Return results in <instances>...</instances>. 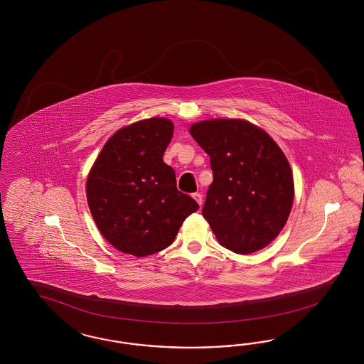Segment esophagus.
<instances>
[{"instance_id":"obj_1","label":"esophagus","mask_w":364,"mask_h":364,"mask_svg":"<svg viewBox=\"0 0 364 364\" xmlns=\"http://www.w3.org/2000/svg\"><path fill=\"white\" fill-rule=\"evenodd\" d=\"M192 196H193V198L198 201V205L201 207V204H203V195H201V193H198V192H195Z\"/></svg>"}]
</instances>
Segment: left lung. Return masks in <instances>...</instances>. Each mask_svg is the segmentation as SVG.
I'll list each match as a JSON object with an SVG mask.
<instances>
[{"instance_id":"left-lung-1","label":"left lung","mask_w":364,"mask_h":364,"mask_svg":"<svg viewBox=\"0 0 364 364\" xmlns=\"http://www.w3.org/2000/svg\"><path fill=\"white\" fill-rule=\"evenodd\" d=\"M210 156L213 181L203 216L235 254L264 248L283 230L294 201L286 156L267 133L244 120H208L189 129Z\"/></svg>"}]
</instances>
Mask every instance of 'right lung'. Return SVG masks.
Segmentation results:
<instances>
[{"label":"right lung","mask_w":364,"mask_h":364,"mask_svg":"<svg viewBox=\"0 0 364 364\" xmlns=\"http://www.w3.org/2000/svg\"><path fill=\"white\" fill-rule=\"evenodd\" d=\"M173 124L154 117L122 128L104 145L87 181L89 210L108 242L137 257L171 245L198 204L176 187L163 156Z\"/></svg>","instance_id":"right-lung-1"}]
</instances>
